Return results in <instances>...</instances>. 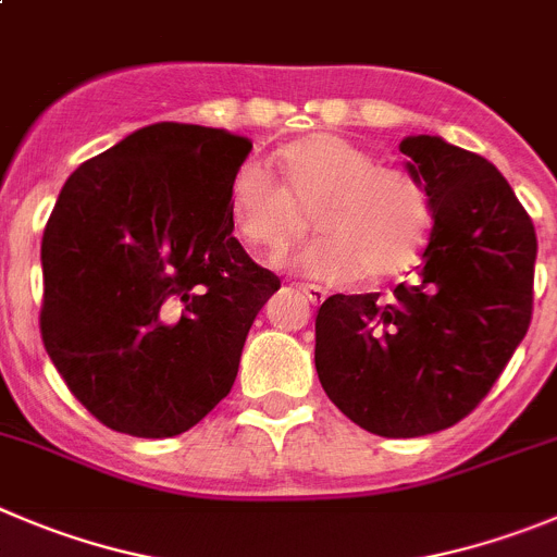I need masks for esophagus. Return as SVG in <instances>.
Here are the masks:
<instances>
[{
  "mask_svg": "<svg viewBox=\"0 0 557 557\" xmlns=\"http://www.w3.org/2000/svg\"><path fill=\"white\" fill-rule=\"evenodd\" d=\"M298 293H304L306 298L312 300L314 306L323 304V300H325V289L318 287V284H298Z\"/></svg>",
  "mask_w": 557,
  "mask_h": 557,
  "instance_id": "esophagus-1",
  "label": "esophagus"
}]
</instances>
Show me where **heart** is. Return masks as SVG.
<instances>
[{
	"label": "heart",
	"mask_w": 557,
	"mask_h": 557,
	"mask_svg": "<svg viewBox=\"0 0 557 557\" xmlns=\"http://www.w3.org/2000/svg\"><path fill=\"white\" fill-rule=\"evenodd\" d=\"M284 185L262 162H243L232 176L228 212L239 237L284 259L309 232L300 268L320 278H389L420 253L428 232L422 187L406 171L375 165L367 151L336 135H309L278 154Z\"/></svg>",
	"instance_id": "b5f03b06"
}]
</instances>
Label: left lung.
<instances>
[{
    "label": "left lung",
    "instance_id": "obj_1",
    "mask_svg": "<svg viewBox=\"0 0 557 557\" xmlns=\"http://www.w3.org/2000/svg\"><path fill=\"white\" fill-rule=\"evenodd\" d=\"M433 228L389 298L331 295L314 320V367L342 414L386 438L445 431L472 411L533 314L535 228L503 173L442 137L400 143Z\"/></svg>",
    "mask_w": 557,
    "mask_h": 557
}]
</instances>
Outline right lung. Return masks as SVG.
Segmentation results:
<instances>
[{"instance_id": "1", "label": "right lung", "mask_w": 557, "mask_h": 557, "mask_svg": "<svg viewBox=\"0 0 557 557\" xmlns=\"http://www.w3.org/2000/svg\"><path fill=\"white\" fill-rule=\"evenodd\" d=\"M248 137L151 124L82 162L40 243V339L71 395L140 438L190 431L232 392L278 275L234 237Z\"/></svg>"}]
</instances>
